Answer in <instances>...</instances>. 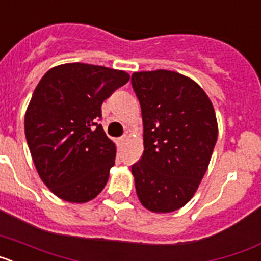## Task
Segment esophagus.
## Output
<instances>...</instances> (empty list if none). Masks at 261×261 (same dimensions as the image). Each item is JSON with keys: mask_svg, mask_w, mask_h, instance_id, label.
Here are the masks:
<instances>
[{"mask_svg": "<svg viewBox=\"0 0 261 261\" xmlns=\"http://www.w3.org/2000/svg\"><path fill=\"white\" fill-rule=\"evenodd\" d=\"M125 140H126V136H121V137L119 138V142H120V144H123V142L125 141Z\"/></svg>", "mask_w": 261, "mask_h": 261, "instance_id": "1", "label": "esophagus"}]
</instances>
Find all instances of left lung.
Wrapping results in <instances>:
<instances>
[{
	"instance_id": "left-lung-1",
	"label": "left lung",
	"mask_w": 261,
	"mask_h": 261,
	"mask_svg": "<svg viewBox=\"0 0 261 261\" xmlns=\"http://www.w3.org/2000/svg\"><path fill=\"white\" fill-rule=\"evenodd\" d=\"M141 105L144 154L132 166L136 192L145 208L170 213L190 201L206 172L218 136L211 99L176 71L132 74Z\"/></svg>"
}]
</instances>
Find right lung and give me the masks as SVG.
<instances>
[{
	"instance_id": "add662e5",
	"label": "right lung",
	"mask_w": 261,
	"mask_h": 261,
	"mask_svg": "<svg viewBox=\"0 0 261 261\" xmlns=\"http://www.w3.org/2000/svg\"><path fill=\"white\" fill-rule=\"evenodd\" d=\"M128 81L123 70L73 62L48 70L36 86L24 133L39 176L60 199L86 202L105 188L116 147L98 121L102 103Z\"/></svg>"
}]
</instances>
